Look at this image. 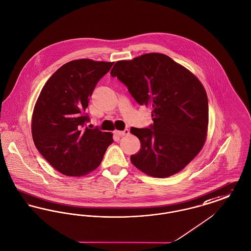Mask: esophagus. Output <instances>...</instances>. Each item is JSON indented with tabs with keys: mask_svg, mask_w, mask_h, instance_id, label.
<instances>
[{
	"mask_svg": "<svg viewBox=\"0 0 251 251\" xmlns=\"http://www.w3.org/2000/svg\"><path fill=\"white\" fill-rule=\"evenodd\" d=\"M115 134H116V135H118L119 137H123V136H126V135L129 134V130H128V129H125L124 131H120V130H117V131H115Z\"/></svg>",
	"mask_w": 251,
	"mask_h": 251,
	"instance_id": "obj_1",
	"label": "esophagus"
}]
</instances>
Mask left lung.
Masks as SVG:
<instances>
[{
  "mask_svg": "<svg viewBox=\"0 0 251 251\" xmlns=\"http://www.w3.org/2000/svg\"><path fill=\"white\" fill-rule=\"evenodd\" d=\"M110 75L133 98L152 109L149 128L131 127L141 149L130 157L140 171L168 177L181 171L203 148L208 132L207 93L198 77L166 54L149 53L120 60Z\"/></svg>",
  "mask_w": 251,
  "mask_h": 251,
  "instance_id": "left-lung-1",
  "label": "left lung"
}]
</instances>
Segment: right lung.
<instances>
[{
    "mask_svg": "<svg viewBox=\"0 0 251 251\" xmlns=\"http://www.w3.org/2000/svg\"><path fill=\"white\" fill-rule=\"evenodd\" d=\"M114 62L83 58L60 67L43 86L32 115L34 144L55 170L82 176L95 170L112 133L85 127L93 90Z\"/></svg>",
    "mask_w": 251,
    "mask_h": 251,
    "instance_id": "obj_1",
    "label": "right lung"
}]
</instances>
